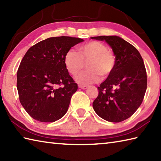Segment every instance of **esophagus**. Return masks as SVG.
<instances>
[{
    "label": "esophagus",
    "instance_id": "esophagus-1",
    "mask_svg": "<svg viewBox=\"0 0 161 161\" xmlns=\"http://www.w3.org/2000/svg\"><path fill=\"white\" fill-rule=\"evenodd\" d=\"M79 88H80L81 89H88V86H81V85H80L79 86Z\"/></svg>",
    "mask_w": 161,
    "mask_h": 161
}]
</instances>
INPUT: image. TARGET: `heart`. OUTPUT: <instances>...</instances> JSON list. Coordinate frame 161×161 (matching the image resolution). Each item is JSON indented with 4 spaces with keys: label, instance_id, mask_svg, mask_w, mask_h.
Segmentation results:
<instances>
[{
    "label": "heart",
    "instance_id": "b5f03b06",
    "mask_svg": "<svg viewBox=\"0 0 161 161\" xmlns=\"http://www.w3.org/2000/svg\"><path fill=\"white\" fill-rule=\"evenodd\" d=\"M87 71L81 72L76 77L81 84L88 85L97 82L100 79L107 78L114 72L116 58L108 47L98 41H91L78 48V53L70 50L65 56L64 64L68 71L74 76L87 64Z\"/></svg>",
    "mask_w": 161,
    "mask_h": 161
}]
</instances>
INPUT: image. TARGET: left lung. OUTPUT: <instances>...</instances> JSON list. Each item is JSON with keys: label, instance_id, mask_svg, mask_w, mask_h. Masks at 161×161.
<instances>
[{"label": "left lung", "instance_id": "left-lung-1", "mask_svg": "<svg viewBox=\"0 0 161 161\" xmlns=\"http://www.w3.org/2000/svg\"><path fill=\"white\" fill-rule=\"evenodd\" d=\"M91 38L105 41L116 58L113 73L97 87L99 93L93 103V109L106 121H123L139 108L146 92L147 77L143 59L134 46L119 36Z\"/></svg>", "mask_w": 161, "mask_h": 161}]
</instances>
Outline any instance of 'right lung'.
<instances>
[{
	"label": "right lung",
	"mask_w": 161,
	"mask_h": 161,
	"mask_svg": "<svg viewBox=\"0 0 161 161\" xmlns=\"http://www.w3.org/2000/svg\"><path fill=\"white\" fill-rule=\"evenodd\" d=\"M78 37H49L28 50L19 67L17 87L26 112L40 122H54L67 112L77 84L64 64L71 47L83 42ZM63 84V87L58 88Z\"/></svg>",
	"instance_id": "right-lung-1"
}]
</instances>
